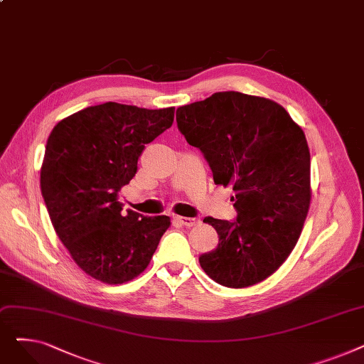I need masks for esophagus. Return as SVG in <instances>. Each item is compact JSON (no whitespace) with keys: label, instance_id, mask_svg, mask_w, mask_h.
Here are the masks:
<instances>
[{"label":"esophagus","instance_id":"obj_1","mask_svg":"<svg viewBox=\"0 0 364 364\" xmlns=\"http://www.w3.org/2000/svg\"><path fill=\"white\" fill-rule=\"evenodd\" d=\"M176 220L180 223V224H183V225H186V227H196V225H199L200 224V220L199 218H188V217H176Z\"/></svg>","mask_w":364,"mask_h":364}]
</instances>
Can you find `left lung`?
<instances>
[{
	"mask_svg": "<svg viewBox=\"0 0 364 364\" xmlns=\"http://www.w3.org/2000/svg\"><path fill=\"white\" fill-rule=\"evenodd\" d=\"M178 129L203 153L215 184L232 186L236 221L206 217L220 237L203 272L242 289L270 277L294 251L311 202L310 149L279 103L237 91L177 109Z\"/></svg>",
	"mask_w": 364,
	"mask_h": 364,
	"instance_id": "obj_1",
	"label": "left lung"
}]
</instances>
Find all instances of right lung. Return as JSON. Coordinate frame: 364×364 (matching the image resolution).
<instances>
[{"label": "right lung", "mask_w": 364, "mask_h": 364, "mask_svg": "<svg viewBox=\"0 0 364 364\" xmlns=\"http://www.w3.org/2000/svg\"><path fill=\"white\" fill-rule=\"evenodd\" d=\"M174 107L107 102L57 124L41 165L54 230L82 272L107 284L140 276L171 225L166 215H122L118 192L137 172L144 144L174 122Z\"/></svg>", "instance_id": "obj_1"}]
</instances>
